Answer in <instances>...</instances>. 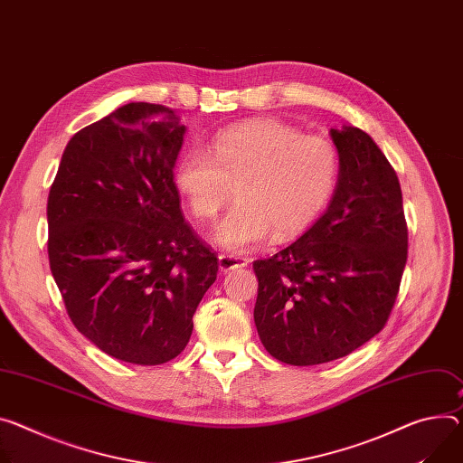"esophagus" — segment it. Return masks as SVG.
<instances>
[{
  "label": "esophagus",
  "instance_id": "34e87169",
  "mask_svg": "<svg viewBox=\"0 0 463 463\" xmlns=\"http://www.w3.org/2000/svg\"><path fill=\"white\" fill-rule=\"evenodd\" d=\"M218 262H220V271L227 273V271H232L238 268H245L249 264V259L234 257V255H220Z\"/></svg>",
  "mask_w": 463,
  "mask_h": 463
}]
</instances>
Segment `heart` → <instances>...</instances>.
Segmentation results:
<instances>
[{"label": "heart", "mask_w": 463, "mask_h": 463, "mask_svg": "<svg viewBox=\"0 0 463 463\" xmlns=\"http://www.w3.org/2000/svg\"><path fill=\"white\" fill-rule=\"evenodd\" d=\"M340 177V153L321 137H303L277 119H253L220 131L188 149L174 183L199 222H213L229 203L238 204L218 227L216 243L245 253L307 231L330 203Z\"/></svg>", "instance_id": "heart-1"}]
</instances>
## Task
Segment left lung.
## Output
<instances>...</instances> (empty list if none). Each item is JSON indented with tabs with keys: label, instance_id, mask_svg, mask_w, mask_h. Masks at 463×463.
Instances as JSON below:
<instances>
[{
	"label": "left lung",
	"instance_id": "8db88e82",
	"mask_svg": "<svg viewBox=\"0 0 463 463\" xmlns=\"http://www.w3.org/2000/svg\"><path fill=\"white\" fill-rule=\"evenodd\" d=\"M338 186L325 214L291 245L255 260V325L266 351L289 365L351 354L381 332L408 257L397 174L358 128L330 129Z\"/></svg>",
	"mask_w": 463,
	"mask_h": 463
}]
</instances>
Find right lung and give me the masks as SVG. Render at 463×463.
Masks as SVG:
<instances>
[{
  "instance_id": "add662e5",
  "label": "right lung",
  "mask_w": 463,
  "mask_h": 463,
  "mask_svg": "<svg viewBox=\"0 0 463 463\" xmlns=\"http://www.w3.org/2000/svg\"><path fill=\"white\" fill-rule=\"evenodd\" d=\"M184 133L172 109L123 105L71 137L50 190V268L68 316L121 362L181 354L218 277L174 183Z\"/></svg>"
}]
</instances>
